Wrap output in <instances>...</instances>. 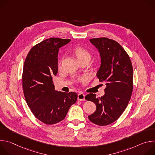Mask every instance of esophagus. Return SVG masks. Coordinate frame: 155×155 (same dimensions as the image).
Wrapping results in <instances>:
<instances>
[{"instance_id":"obj_1","label":"esophagus","mask_w":155,"mask_h":155,"mask_svg":"<svg viewBox=\"0 0 155 155\" xmlns=\"http://www.w3.org/2000/svg\"><path fill=\"white\" fill-rule=\"evenodd\" d=\"M84 94L80 93L78 94V101H84L85 99H84Z\"/></svg>"}]
</instances>
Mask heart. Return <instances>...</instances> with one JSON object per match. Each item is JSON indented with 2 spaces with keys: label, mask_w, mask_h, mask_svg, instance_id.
<instances>
[{
  "label": "heart",
  "mask_w": 155,
  "mask_h": 155,
  "mask_svg": "<svg viewBox=\"0 0 155 155\" xmlns=\"http://www.w3.org/2000/svg\"><path fill=\"white\" fill-rule=\"evenodd\" d=\"M75 54L76 57L77 58L78 60L85 58H91V54L90 53L88 52L86 49H84L83 47H77V48H75ZM86 77H83L80 78V81L81 82H84L86 80Z\"/></svg>",
  "instance_id": "heart-1"
}]
</instances>
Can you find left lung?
Listing matches in <instances>:
<instances>
[{"label": "left lung", "instance_id": "left-lung-1", "mask_svg": "<svg viewBox=\"0 0 155 155\" xmlns=\"http://www.w3.org/2000/svg\"><path fill=\"white\" fill-rule=\"evenodd\" d=\"M90 41L100 53L96 75L106 87L101 97L93 93L85 96L96 105L95 112L88 118L97 125L106 126L118 120L127 106L133 90V69L129 56L117 41L105 37Z\"/></svg>", "mask_w": 155, "mask_h": 155}]
</instances>
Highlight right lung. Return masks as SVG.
<instances>
[{
    "mask_svg": "<svg viewBox=\"0 0 155 155\" xmlns=\"http://www.w3.org/2000/svg\"><path fill=\"white\" fill-rule=\"evenodd\" d=\"M70 39L50 38L37 44L29 52L22 75L26 101L34 115L47 124L63 120L77 99L74 92L55 90L53 77L58 71L59 49Z\"/></svg>",
    "mask_w": 155,
    "mask_h": 155,
    "instance_id": "right-lung-1",
    "label": "right lung"
}]
</instances>
